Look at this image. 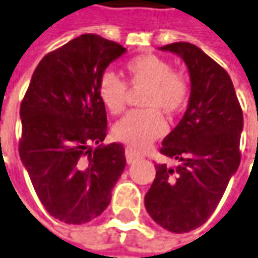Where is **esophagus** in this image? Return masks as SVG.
Wrapping results in <instances>:
<instances>
[{
    "instance_id": "esophagus-1",
    "label": "esophagus",
    "mask_w": 258,
    "mask_h": 258,
    "mask_svg": "<svg viewBox=\"0 0 258 258\" xmlns=\"http://www.w3.org/2000/svg\"><path fill=\"white\" fill-rule=\"evenodd\" d=\"M143 155L137 150H134L133 147H127L125 149V159H127V163H134L137 162L139 159H142Z\"/></svg>"
}]
</instances>
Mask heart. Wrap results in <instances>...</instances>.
Returning a JSON list of instances; mask_svg holds the SVG:
<instances>
[{"mask_svg": "<svg viewBox=\"0 0 258 258\" xmlns=\"http://www.w3.org/2000/svg\"><path fill=\"white\" fill-rule=\"evenodd\" d=\"M131 87H146L142 105L147 109L133 111L114 125V136L134 149L162 137L166 133V121L161 111L174 114L188 99L187 80L172 71V66L156 55H140L125 66ZM127 84L115 73L105 71L98 84V95L111 114H119L127 103Z\"/></svg>", "mask_w": 258, "mask_h": 258, "instance_id": "heart-1", "label": "heart"}]
</instances>
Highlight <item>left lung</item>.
I'll return each instance as SVG.
<instances>
[{
  "instance_id": "1",
  "label": "left lung",
  "mask_w": 258,
  "mask_h": 258,
  "mask_svg": "<svg viewBox=\"0 0 258 258\" xmlns=\"http://www.w3.org/2000/svg\"><path fill=\"white\" fill-rule=\"evenodd\" d=\"M159 49L185 62L191 89L185 114L160 149L179 165H156L144 206L162 228L184 234L212 216L236 172L244 118L229 74L200 48L176 42Z\"/></svg>"
}]
</instances>
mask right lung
<instances>
[{"mask_svg":"<svg viewBox=\"0 0 258 258\" xmlns=\"http://www.w3.org/2000/svg\"><path fill=\"white\" fill-rule=\"evenodd\" d=\"M125 51L93 33L70 40L42 58L20 106V159L46 212L70 225L98 218L125 168L124 146L102 144L98 95L102 74Z\"/></svg>","mask_w":258,"mask_h":258,"instance_id":"1","label":"right lung"}]
</instances>
